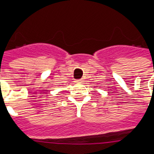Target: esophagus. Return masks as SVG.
Returning <instances> with one entry per match:
<instances>
[{"instance_id": "34e87169", "label": "esophagus", "mask_w": 154, "mask_h": 154, "mask_svg": "<svg viewBox=\"0 0 154 154\" xmlns=\"http://www.w3.org/2000/svg\"><path fill=\"white\" fill-rule=\"evenodd\" d=\"M83 81H84V80H83V79H80V80H77L75 81L76 83H82Z\"/></svg>"}]
</instances>
